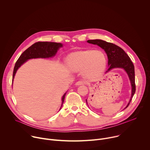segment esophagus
Wrapping results in <instances>:
<instances>
[{
  "label": "esophagus",
  "mask_w": 150,
  "mask_h": 150,
  "mask_svg": "<svg viewBox=\"0 0 150 150\" xmlns=\"http://www.w3.org/2000/svg\"><path fill=\"white\" fill-rule=\"evenodd\" d=\"M85 84V82L83 81H78L75 83V85H83Z\"/></svg>",
  "instance_id": "obj_1"
}]
</instances>
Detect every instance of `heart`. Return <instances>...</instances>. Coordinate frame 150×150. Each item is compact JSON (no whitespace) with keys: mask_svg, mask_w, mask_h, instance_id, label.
I'll return each mask as SVG.
<instances>
[{"mask_svg":"<svg viewBox=\"0 0 150 150\" xmlns=\"http://www.w3.org/2000/svg\"><path fill=\"white\" fill-rule=\"evenodd\" d=\"M67 63L71 71H82L85 78L93 79L104 72L107 65V57L100 50H79L69 54Z\"/></svg>","mask_w":150,"mask_h":150,"instance_id":"1","label":"heart"}]
</instances>
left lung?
<instances>
[{"mask_svg": "<svg viewBox=\"0 0 150 150\" xmlns=\"http://www.w3.org/2000/svg\"><path fill=\"white\" fill-rule=\"evenodd\" d=\"M87 42L88 43L100 46L101 48L104 49L108 57L109 65V69L106 71V72H108L112 69L122 68L127 74L131 82L132 93L129 101L127 103L125 109L127 108L132 100L136 90L135 83V68L130 57L122 48L115 45V44L111 43V42L98 39L88 40ZM86 102L87 104H88L87 100Z\"/></svg>", "mask_w": 150, "mask_h": 150, "instance_id": "1", "label": "left lung"}]
</instances>
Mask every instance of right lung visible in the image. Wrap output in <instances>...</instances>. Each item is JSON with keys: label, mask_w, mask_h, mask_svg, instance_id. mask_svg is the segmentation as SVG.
Returning a JSON list of instances; mask_svg holds the SVG:
<instances>
[{"label": "right lung", "mask_w": 150, "mask_h": 150, "mask_svg": "<svg viewBox=\"0 0 150 150\" xmlns=\"http://www.w3.org/2000/svg\"><path fill=\"white\" fill-rule=\"evenodd\" d=\"M63 46L62 43L54 42H37L25 50L17 60L13 69L12 81L19 68L28 60L36 58H49L54 56L59 48ZM13 83V82H12ZM67 92L63 94L62 98V104L59 110L62 109Z\"/></svg>", "instance_id": "add662e5"}]
</instances>
